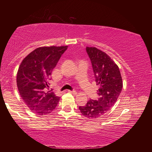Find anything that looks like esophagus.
Returning <instances> with one entry per match:
<instances>
[{
    "label": "esophagus",
    "mask_w": 152,
    "mask_h": 152,
    "mask_svg": "<svg viewBox=\"0 0 152 152\" xmlns=\"http://www.w3.org/2000/svg\"><path fill=\"white\" fill-rule=\"evenodd\" d=\"M68 92H70V93H72V94H73L74 95H76L77 94V92L75 91H68Z\"/></svg>",
    "instance_id": "obj_1"
}]
</instances>
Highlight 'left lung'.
Here are the masks:
<instances>
[{"mask_svg": "<svg viewBox=\"0 0 152 152\" xmlns=\"http://www.w3.org/2000/svg\"><path fill=\"white\" fill-rule=\"evenodd\" d=\"M91 59L95 81L99 85L98 99H90L79 107L82 115L88 119L101 117L116 102L123 88L122 77L118 66L106 53L94 47H86Z\"/></svg>", "mask_w": 152, "mask_h": 152, "instance_id": "left-lung-1", "label": "left lung"}]
</instances>
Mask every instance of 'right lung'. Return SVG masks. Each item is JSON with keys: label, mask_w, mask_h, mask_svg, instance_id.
I'll list each match as a JSON object with an SVG mask.
<instances>
[{"label": "right lung", "mask_w": 152, "mask_h": 152, "mask_svg": "<svg viewBox=\"0 0 152 152\" xmlns=\"http://www.w3.org/2000/svg\"><path fill=\"white\" fill-rule=\"evenodd\" d=\"M68 46L40 47L27 55L19 66L17 85L29 109L37 115L50 114L55 109L60 97L47 91L50 76Z\"/></svg>", "instance_id": "obj_1"}]
</instances>
